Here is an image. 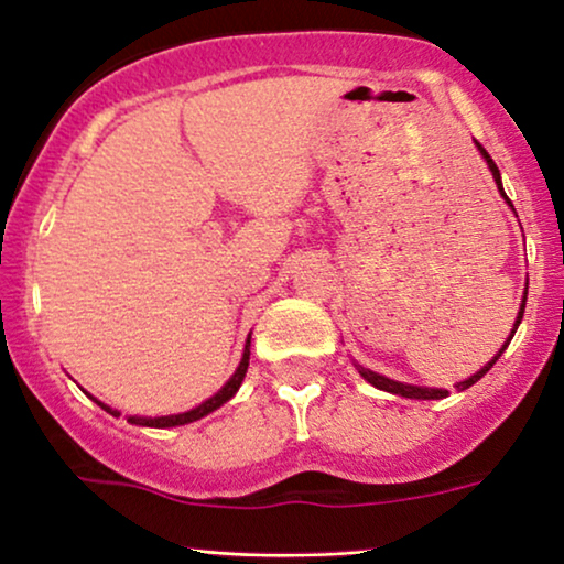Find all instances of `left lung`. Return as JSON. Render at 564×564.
<instances>
[{
    "label": "left lung",
    "instance_id": "8db88e82",
    "mask_svg": "<svg viewBox=\"0 0 564 564\" xmlns=\"http://www.w3.org/2000/svg\"><path fill=\"white\" fill-rule=\"evenodd\" d=\"M477 149H480V153L485 156V161H488V166H490V172H492V180H496V184H498V189H500V195L506 197V192H503V187H500V172H498V166H496V161L490 159V153L482 149L480 143H477ZM506 203H511V199L506 197ZM513 207V205H511ZM529 290V288H527ZM523 307H527V292H523V300H521V311H519V318H516V326H513V330H511V336H508V341L503 344V349H500L496 357H492V361H488V365H485L480 372L477 375H473L469 377V380H465V382H459L457 388L459 390H467L469 384H475L477 380H480L482 375H488V369L496 365V361L500 359V354L506 351V346L511 344V338H513V334H516V328H519V323H521V318H523ZM359 372H361V377H365L367 382H372L375 388H380V390H384V392H392V395H403V398H415V400H438V398H446L449 395V390H431V388H415V384H403V382H395V380H390V377H382V375H377V372H372V369H365V367H359Z\"/></svg>",
    "mask_w": 564,
    "mask_h": 564
}]
</instances>
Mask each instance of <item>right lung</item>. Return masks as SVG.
<instances>
[{"mask_svg":"<svg viewBox=\"0 0 564 564\" xmlns=\"http://www.w3.org/2000/svg\"><path fill=\"white\" fill-rule=\"evenodd\" d=\"M249 346H251V341H246V349H243V359H241V365H238L236 375L230 377V380L226 382V388L215 392V395H213L210 400H205L203 405L192 408V411H187V413H180V415H161V419H138V415H130L128 421H130V423H135V426L169 429V426H184V423H192V421L203 419V415H207V413H213L215 408H220L223 403H228V400L236 395V390L241 388V382H243V377H246V369H249ZM97 403H99V400H97ZM99 405H102L107 413H112V415H120L118 411H112V408H107L105 403H99Z\"/></svg>","mask_w":564,"mask_h":564,"instance_id":"1","label":"right lung"}]
</instances>
